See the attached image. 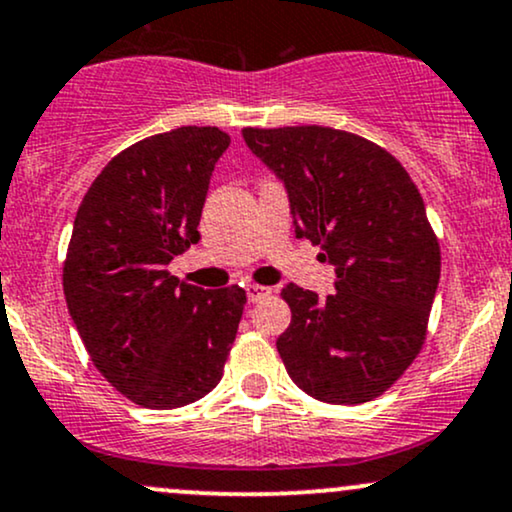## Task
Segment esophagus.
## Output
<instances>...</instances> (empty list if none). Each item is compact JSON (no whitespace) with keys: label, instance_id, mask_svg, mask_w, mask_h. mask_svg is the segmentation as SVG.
I'll return each mask as SVG.
<instances>
[{"label":"esophagus","instance_id":"1","mask_svg":"<svg viewBox=\"0 0 512 512\" xmlns=\"http://www.w3.org/2000/svg\"><path fill=\"white\" fill-rule=\"evenodd\" d=\"M269 296H272V289H269V286H262V284H250L248 286V301L250 303H260Z\"/></svg>","mask_w":512,"mask_h":512}]
</instances>
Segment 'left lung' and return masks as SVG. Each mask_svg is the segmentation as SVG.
I'll list each match as a JSON object with an SVG mask.
<instances>
[{
    "label": "left lung",
    "mask_w": 512,
    "mask_h": 512,
    "mask_svg": "<svg viewBox=\"0 0 512 512\" xmlns=\"http://www.w3.org/2000/svg\"><path fill=\"white\" fill-rule=\"evenodd\" d=\"M284 180L298 238L337 272L332 296L286 284L281 361L305 395L327 404L380 397L419 356L440 279V245L414 180L390 151L344 129H243Z\"/></svg>",
    "instance_id": "1"
}]
</instances>
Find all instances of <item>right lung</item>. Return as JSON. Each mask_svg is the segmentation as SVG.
Returning a JSON list of instances; mask_svg holds the SVG:
<instances>
[{
	"label": "right lung",
	"mask_w": 512,
	"mask_h": 512,
	"mask_svg": "<svg viewBox=\"0 0 512 512\" xmlns=\"http://www.w3.org/2000/svg\"><path fill=\"white\" fill-rule=\"evenodd\" d=\"M219 127H178L127 146L76 211L62 286L98 373L134 404L175 409L219 385L245 291H204L168 272L199 243Z\"/></svg>",
	"instance_id": "1"
}]
</instances>
